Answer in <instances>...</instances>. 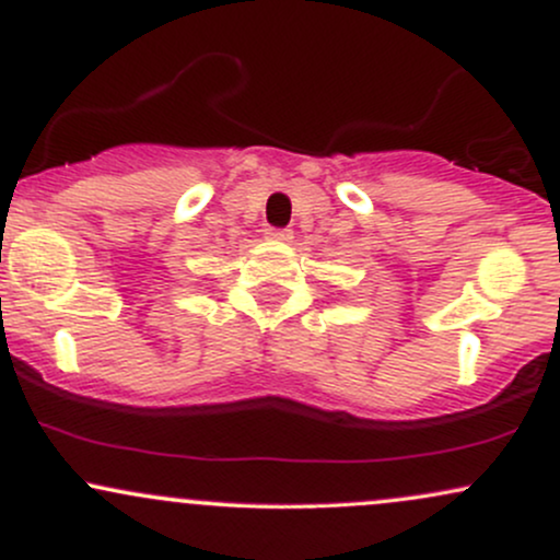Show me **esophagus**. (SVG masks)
<instances>
[{
    "mask_svg": "<svg viewBox=\"0 0 560 560\" xmlns=\"http://www.w3.org/2000/svg\"><path fill=\"white\" fill-rule=\"evenodd\" d=\"M271 242H292V229H268Z\"/></svg>",
    "mask_w": 560,
    "mask_h": 560,
    "instance_id": "esophagus-1",
    "label": "esophagus"
}]
</instances>
